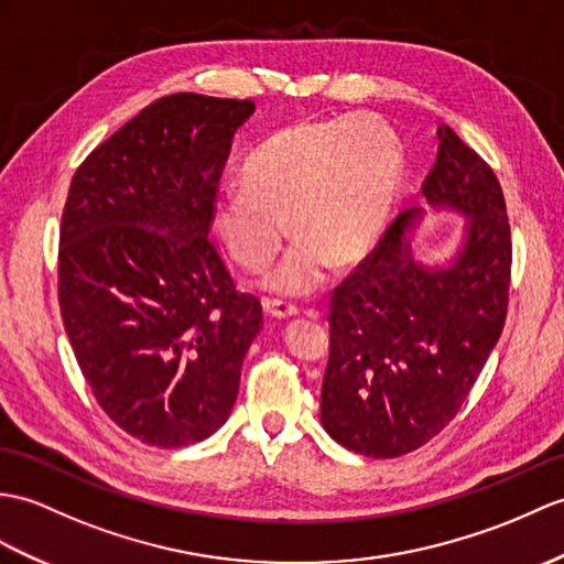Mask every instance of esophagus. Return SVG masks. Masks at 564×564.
<instances>
[{
  "label": "esophagus",
  "instance_id": "1",
  "mask_svg": "<svg viewBox=\"0 0 564 564\" xmlns=\"http://www.w3.org/2000/svg\"><path fill=\"white\" fill-rule=\"evenodd\" d=\"M264 310L276 319H291L297 314V307L293 303H285V300H264Z\"/></svg>",
  "mask_w": 564,
  "mask_h": 564
}]
</instances>
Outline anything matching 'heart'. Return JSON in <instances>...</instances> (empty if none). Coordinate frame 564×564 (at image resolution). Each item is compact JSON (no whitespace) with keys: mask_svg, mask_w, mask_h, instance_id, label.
<instances>
[{"mask_svg":"<svg viewBox=\"0 0 564 564\" xmlns=\"http://www.w3.org/2000/svg\"><path fill=\"white\" fill-rule=\"evenodd\" d=\"M399 137L375 115L300 122L252 151L245 182L214 202V226L228 254L247 271L271 264L288 226L297 235L264 285L273 293L319 291L336 264L368 254L382 235L401 182Z\"/></svg>","mask_w":564,"mask_h":564,"instance_id":"obj_1","label":"heart"}]
</instances>
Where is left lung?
Returning a JSON list of instances; mask_svg holds the SVG:
<instances>
[{
    "mask_svg": "<svg viewBox=\"0 0 564 564\" xmlns=\"http://www.w3.org/2000/svg\"><path fill=\"white\" fill-rule=\"evenodd\" d=\"M423 185L356 276L336 288L322 425L346 449L375 459L423 447L462 409L500 341L512 240L495 173L447 124ZM463 216L455 252L417 260L426 212Z\"/></svg>",
    "mask_w": 564,
    "mask_h": 564,
    "instance_id": "obj_1",
    "label": "left lung"
}]
</instances>
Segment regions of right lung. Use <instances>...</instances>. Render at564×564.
<instances>
[{
  "label": "right lung",
  "instance_id": "right-lung-1",
  "mask_svg": "<svg viewBox=\"0 0 564 564\" xmlns=\"http://www.w3.org/2000/svg\"><path fill=\"white\" fill-rule=\"evenodd\" d=\"M252 100L151 102L76 170L59 228L64 329L100 409L161 449L212 437L238 399L261 305L208 240Z\"/></svg>",
  "mask_w": 564,
  "mask_h": 564
}]
</instances>
